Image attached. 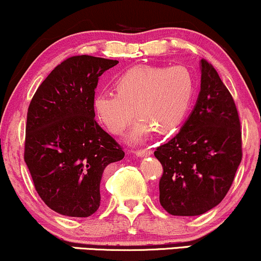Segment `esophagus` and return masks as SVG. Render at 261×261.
Instances as JSON below:
<instances>
[{"mask_svg":"<svg viewBox=\"0 0 261 261\" xmlns=\"http://www.w3.org/2000/svg\"><path fill=\"white\" fill-rule=\"evenodd\" d=\"M153 152L150 149H141V150H137L136 152V155L139 156V158H143V156H148V155H152Z\"/></svg>","mask_w":261,"mask_h":261,"instance_id":"esophagus-1","label":"esophagus"}]
</instances>
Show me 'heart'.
I'll list each match as a JSON object with an SVG mask.
<instances>
[{
	"label": "heart",
	"mask_w": 261,
	"mask_h": 261,
	"mask_svg": "<svg viewBox=\"0 0 261 261\" xmlns=\"http://www.w3.org/2000/svg\"><path fill=\"white\" fill-rule=\"evenodd\" d=\"M115 91L97 92L92 108L100 124L113 135H121L139 114L128 142H143L154 127L165 134L176 128L190 108L194 93L193 75L187 68L134 67L115 81Z\"/></svg>",
	"instance_id": "1"
}]
</instances>
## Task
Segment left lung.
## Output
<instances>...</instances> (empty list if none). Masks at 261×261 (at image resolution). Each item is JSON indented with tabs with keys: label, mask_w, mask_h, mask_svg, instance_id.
Returning a JSON list of instances; mask_svg holds the SVG:
<instances>
[{
	"label": "left lung",
	"mask_w": 261,
	"mask_h": 261,
	"mask_svg": "<svg viewBox=\"0 0 261 261\" xmlns=\"http://www.w3.org/2000/svg\"><path fill=\"white\" fill-rule=\"evenodd\" d=\"M200 91L176 136L159 146V202L169 214L202 215L224 199L242 161L234 100L212 64L200 61Z\"/></svg>",
	"instance_id": "obj_1"
}]
</instances>
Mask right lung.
<instances>
[{
  "instance_id": "obj_1",
  "label": "right lung",
  "mask_w": 261,
  "mask_h": 261,
  "mask_svg": "<svg viewBox=\"0 0 261 261\" xmlns=\"http://www.w3.org/2000/svg\"><path fill=\"white\" fill-rule=\"evenodd\" d=\"M113 59L75 56L42 81L28 109L24 161L41 199L58 214L87 218L100 203L106 166L125 153L95 120L98 77Z\"/></svg>"
}]
</instances>
